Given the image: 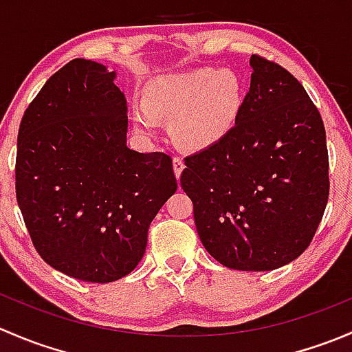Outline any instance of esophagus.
<instances>
[{"label": "esophagus", "mask_w": 352, "mask_h": 352, "mask_svg": "<svg viewBox=\"0 0 352 352\" xmlns=\"http://www.w3.org/2000/svg\"><path fill=\"white\" fill-rule=\"evenodd\" d=\"M184 166H186L184 165V160L180 156H173V172H175L177 179H180V173H182Z\"/></svg>", "instance_id": "obj_1"}]
</instances>
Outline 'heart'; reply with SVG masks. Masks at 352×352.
Returning a JSON list of instances; mask_svg holds the SVG:
<instances>
[{
  "label": "heart",
  "instance_id": "heart-1",
  "mask_svg": "<svg viewBox=\"0 0 352 352\" xmlns=\"http://www.w3.org/2000/svg\"><path fill=\"white\" fill-rule=\"evenodd\" d=\"M240 105L242 88L235 74L197 69L153 81L148 90V104L134 105V119L140 127L153 131L158 116L173 117V131L180 143L204 148L232 129Z\"/></svg>",
  "mask_w": 352,
  "mask_h": 352
}]
</instances>
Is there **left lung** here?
<instances>
[{
    "label": "left lung",
    "mask_w": 352,
    "mask_h": 352,
    "mask_svg": "<svg viewBox=\"0 0 352 352\" xmlns=\"http://www.w3.org/2000/svg\"><path fill=\"white\" fill-rule=\"evenodd\" d=\"M250 66L235 126L184 158L180 184L199 239L219 264L272 271L314 240L329 201V151L324 120L303 85L258 54Z\"/></svg>",
    "instance_id": "1"
}]
</instances>
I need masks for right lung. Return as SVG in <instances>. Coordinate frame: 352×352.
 Listing matches in <instances>:
<instances>
[{
    "label": "right lung",
    "instance_id": "right-lung-1",
    "mask_svg": "<svg viewBox=\"0 0 352 352\" xmlns=\"http://www.w3.org/2000/svg\"><path fill=\"white\" fill-rule=\"evenodd\" d=\"M104 65L73 59L25 110L15 163L16 202L51 267L110 283L143 258L148 228L177 190L172 156L126 146V98Z\"/></svg>",
    "mask_w": 352,
    "mask_h": 352
}]
</instances>
